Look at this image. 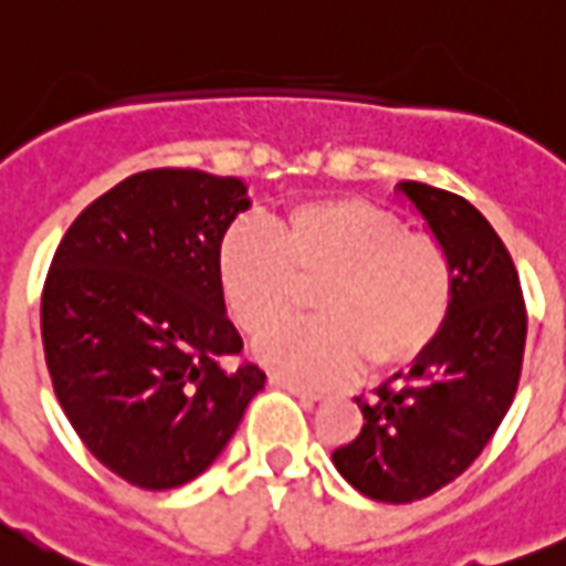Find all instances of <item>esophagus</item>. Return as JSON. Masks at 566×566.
Masks as SVG:
<instances>
[{
  "label": "esophagus",
  "mask_w": 566,
  "mask_h": 566,
  "mask_svg": "<svg viewBox=\"0 0 566 566\" xmlns=\"http://www.w3.org/2000/svg\"><path fill=\"white\" fill-rule=\"evenodd\" d=\"M270 385L282 387V390H287V394H293V396H300L302 402H319V399H323V394H319V390H311V387H305V385H296V381H291V378H284V376H270Z\"/></svg>",
  "instance_id": "esophagus-1"
}]
</instances>
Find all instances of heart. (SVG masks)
I'll return each mask as SVG.
<instances>
[{
  "mask_svg": "<svg viewBox=\"0 0 566 566\" xmlns=\"http://www.w3.org/2000/svg\"><path fill=\"white\" fill-rule=\"evenodd\" d=\"M222 300L247 335L270 328L311 296V323L273 332L258 358L296 385H340L408 370L431 353L455 305V270L440 240L408 231L381 205L332 196L293 205L273 222H234L217 252Z\"/></svg>",
  "mask_w": 566,
  "mask_h": 566,
  "instance_id": "obj_1",
  "label": "heart"
}]
</instances>
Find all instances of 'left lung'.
Segmentation results:
<instances>
[{"instance_id":"8db88e82","label":"left lung","mask_w":566,"mask_h":566,"mask_svg":"<svg viewBox=\"0 0 566 566\" xmlns=\"http://www.w3.org/2000/svg\"><path fill=\"white\" fill-rule=\"evenodd\" d=\"M455 270V305L443 335L405 385L355 399L361 434L332 452L337 473L376 502L426 500L482 455L517 394L526 302L517 266L493 226L449 190L402 181Z\"/></svg>"}]
</instances>
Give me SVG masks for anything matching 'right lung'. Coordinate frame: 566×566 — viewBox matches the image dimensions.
<instances>
[{
	"instance_id": "add662e5",
	"label": "right lung",
	"mask_w": 566,
	"mask_h": 566,
	"mask_svg": "<svg viewBox=\"0 0 566 566\" xmlns=\"http://www.w3.org/2000/svg\"><path fill=\"white\" fill-rule=\"evenodd\" d=\"M247 185L202 170H146L102 193L49 266L40 332L52 387L82 443L144 491L217 461L264 387L226 317L217 252Z\"/></svg>"
}]
</instances>
